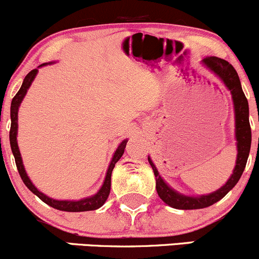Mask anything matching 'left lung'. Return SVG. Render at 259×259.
Returning a JSON list of instances; mask_svg holds the SVG:
<instances>
[{"label": "left lung", "mask_w": 259, "mask_h": 259, "mask_svg": "<svg viewBox=\"0 0 259 259\" xmlns=\"http://www.w3.org/2000/svg\"><path fill=\"white\" fill-rule=\"evenodd\" d=\"M201 64L206 66L208 70L224 82L225 86L230 90L232 96L233 111H235V138L236 146H237V158H236V165L233 168L232 174L229 178L225 185L218 190L210 194H204L199 196L184 195L175 189L168 185L165 180L160 177L157 166L152 162L151 157H148V162L151 164L153 171L155 175V189L160 199L169 205L170 207L179 208V210H196V208H204L211 206L219 200L226 195L240 180L242 173L246 166L247 159L251 149V126H249V108L248 101L244 96L242 90L240 77L237 71L232 65L226 60L218 57H206L201 60Z\"/></svg>", "instance_id": "8db88e82"}]
</instances>
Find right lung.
<instances>
[{
	"instance_id": "add662e5",
	"label": "right lung",
	"mask_w": 259,
	"mask_h": 259,
	"mask_svg": "<svg viewBox=\"0 0 259 259\" xmlns=\"http://www.w3.org/2000/svg\"><path fill=\"white\" fill-rule=\"evenodd\" d=\"M55 62H51V63H44L41 65L38 66L37 69L34 70L29 71L27 74V76L24 77L23 82H22L21 89L16 96L12 99V102H11V131H10V143H11V149H12L13 155H15V160H16V165H17L18 173L21 175L22 180L26 184L27 188L32 191L34 195H37L43 202H46L47 205L49 206L57 208V210L60 211H68V212H82V211H93L96 210V208L101 207L102 205L106 202L108 195H110V189H111V174H112L113 168H115V164L118 162L119 158L122 157V154L124 153V148H126L127 141L128 140H123L119 143V146L117 147L115 153H113V157L111 159L110 165H108L106 175H105V180L104 184H102L101 188L99 189L96 194L94 195L89 196V197H84V199L80 200H55L53 197L47 196L46 194H43L41 191L38 190L35 188V185L33 184L32 180L29 179L28 174H27L26 169H24L23 165V160H22L21 157V152H19L18 148V143H17V133H18V110L19 106H21L22 101H23L24 96H26L27 91L32 85L33 80L35 79L38 74V69L41 68V66H46L48 64H53Z\"/></svg>"
}]
</instances>
